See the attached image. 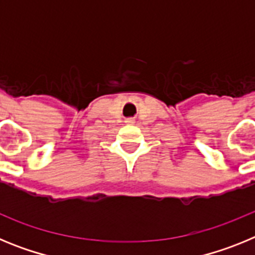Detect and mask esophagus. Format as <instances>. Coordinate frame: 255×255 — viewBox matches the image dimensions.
I'll return each instance as SVG.
<instances>
[{
    "label": "esophagus",
    "mask_w": 255,
    "mask_h": 255,
    "mask_svg": "<svg viewBox=\"0 0 255 255\" xmlns=\"http://www.w3.org/2000/svg\"><path fill=\"white\" fill-rule=\"evenodd\" d=\"M129 123H134V121H132V120H130V121H129Z\"/></svg>",
    "instance_id": "1"
}]
</instances>
